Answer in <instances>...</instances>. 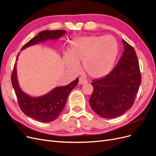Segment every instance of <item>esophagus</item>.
<instances>
[{
	"instance_id": "esophagus-1",
	"label": "esophagus",
	"mask_w": 156,
	"mask_h": 156,
	"mask_svg": "<svg viewBox=\"0 0 156 156\" xmlns=\"http://www.w3.org/2000/svg\"><path fill=\"white\" fill-rule=\"evenodd\" d=\"M79 83L80 84H85V83H87V80L85 79L84 77H80L79 78Z\"/></svg>"
}]
</instances>
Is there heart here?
<instances>
[{
  "label": "heart",
  "mask_w": 156,
  "mask_h": 156,
  "mask_svg": "<svg viewBox=\"0 0 156 156\" xmlns=\"http://www.w3.org/2000/svg\"><path fill=\"white\" fill-rule=\"evenodd\" d=\"M117 44L111 36H87L76 39L72 44L70 54H66L67 66L78 71L79 63L89 75L99 78L106 75L113 67L117 55Z\"/></svg>",
  "instance_id": "obj_1"
}]
</instances>
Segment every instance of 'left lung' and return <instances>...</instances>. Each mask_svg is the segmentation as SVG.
<instances>
[{"mask_svg":"<svg viewBox=\"0 0 156 156\" xmlns=\"http://www.w3.org/2000/svg\"><path fill=\"white\" fill-rule=\"evenodd\" d=\"M124 51L117 65L107 76L92 81L89 104L93 111L105 119L120 116L135 102L141 74L134 48L122 39Z\"/></svg>","mask_w":156,"mask_h":156,"instance_id":"obj_1","label":"left lung"}]
</instances>
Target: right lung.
<instances>
[{"instance_id": "obj_1", "label": "right lung", "mask_w": 156, "mask_h": 156, "mask_svg": "<svg viewBox=\"0 0 156 156\" xmlns=\"http://www.w3.org/2000/svg\"><path fill=\"white\" fill-rule=\"evenodd\" d=\"M65 32L66 30H43L25 44L21 50L47 39H59ZM19 54L16 61L18 59ZM11 80L19 106L21 111L27 116L42 122H51L58 117L66 104L70 92L76 86L79 82V78H77L69 85L55 88L44 96L34 98L24 93L19 86L17 80L16 62L14 65Z\"/></svg>"}]
</instances>
